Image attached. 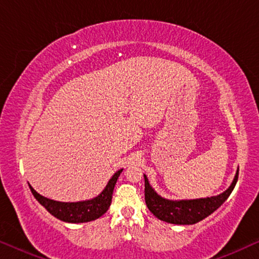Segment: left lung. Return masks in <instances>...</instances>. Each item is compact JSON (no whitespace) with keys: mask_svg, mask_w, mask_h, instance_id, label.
Wrapping results in <instances>:
<instances>
[{"mask_svg":"<svg viewBox=\"0 0 259 259\" xmlns=\"http://www.w3.org/2000/svg\"><path fill=\"white\" fill-rule=\"evenodd\" d=\"M145 178V201L152 213L162 222L178 225H192L203 221L217 210L228 199L238 180V171L230 187L214 197L200 198L191 200H168L159 196L152 189L147 177Z\"/></svg>","mask_w":259,"mask_h":259,"instance_id":"left-lung-1","label":"left lung"}]
</instances>
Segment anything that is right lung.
<instances>
[{"label": "right lung", "instance_id": "1", "mask_svg": "<svg viewBox=\"0 0 259 259\" xmlns=\"http://www.w3.org/2000/svg\"><path fill=\"white\" fill-rule=\"evenodd\" d=\"M121 172L122 169H119L118 172H115L112 178L109 179V182L107 183L104 191L98 197H95L91 200L76 201V203H62V201L52 200L41 196L30 185L29 189L31 193H33V196L35 197V199L49 213L54 215L55 218L66 223H86L95 221V219L101 217L108 210L109 205L112 203L113 190H114L115 183Z\"/></svg>", "mask_w": 259, "mask_h": 259}]
</instances>
